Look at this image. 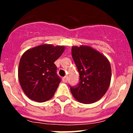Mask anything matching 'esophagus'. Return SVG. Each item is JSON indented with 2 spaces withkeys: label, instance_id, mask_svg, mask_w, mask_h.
<instances>
[{
  "label": "esophagus",
  "instance_id": "1",
  "mask_svg": "<svg viewBox=\"0 0 133 133\" xmlns=\"http://www.w3.org/2000/svg\"><path fill=\"white\" fill-rule=\"evenodd\" d=\"M67 81H68L67 77H63V82H64V83H66V82H67Z\"/></svg>",
  "mask_w": 133,
  "mask_h": 133
}]
</instances>
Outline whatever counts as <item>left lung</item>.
I'll use <instances>...</instances> for the list:
<instances>
[{
    "label": "left lung",
    "instance_id": "1",
    "mask_svg": "<svg viewBox=\"0 0 133 133\" xmlns=\"http://www.w3.org/2000/svg\"><path fill=\"white\" fill-rule=\"evenodd\" d=\"M72 56L80 75L77 87H70L78 102L90 104L105 95L111 80V66L103 54L88 45L72 46Z\"/></svg>",
    "mask_w": 133,
    "mask_h": 133
}]
</instances>
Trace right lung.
Listing matches in <instances>:
<instances>
[{
  "instance_id": "1",
  "label": "right lung",
  "mask_w": 133,
  "mask_h": 133,
  "mask_svg": "<svg viewBox=\"0 0 133 133\" xmlns=\"http://www.w3.org/2000/svg\"><path fill=\"white\" fill-rule=\"evenodd\" d=\"M64 46L43 44L28 49L19 62L18 77L24 94L32 101L45 102L53 97L61 79L55 64Z\"/></svg>"
}]
</instances>
